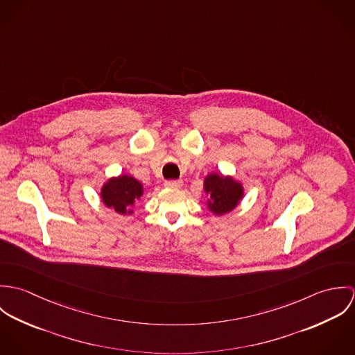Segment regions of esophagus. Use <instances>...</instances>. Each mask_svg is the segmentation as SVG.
I'll list each match as a JSON object with an SVG mask.
<instances>
[{"mask_svg":"<svg viewBox=\"0 0 355 355\" xmlns=\"http://www.w3.org/2000/svg\"><path fill=\"white\" fill-rule=\"evenodd\" d=\"M165 187L169 189H180L183 186V180H165Z\"/></svg>","mask_w":355,"mask_h":355,"instance_id":"esophagus-1","label":"esophagus"}]
</instances>
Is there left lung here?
Here are the masks:
<instances>
[{
    "label": "left lung",
    "instance_id": "8db88e82",
    "mask_svg": "<svg viewBox=\"0 0 355 355\" xmlns=\"http://www.w3.org/2000/svg\"><path fill=\"white\" fill-rule=\"evenodd\" d=\"M205 193L209 196L207 209L217 216L235 209L243 198V187L230 176L210 173L203 182Z\"/></svg>",
    "mask_w": 355,
    "mask_h": 355
}]
</instances>
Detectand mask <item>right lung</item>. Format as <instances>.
<instances>
[{
  "instance_id": "obj_1",
  "label": "right lung",
  "mask_w": 355,
  "mask_h": 355,
  "mask_svg": "<svg viewBox=\"0 0 355 355\" xmlns=\"http://www.w3.org/2000/svg\"><path fill=\"white\" fill-rule=\"evenodd\" d=\"M142 196V183L128 175H120L119 178L109 179L101 189L102 202L119 214H131V207Z\"/></svg>"
}]
</instances>
